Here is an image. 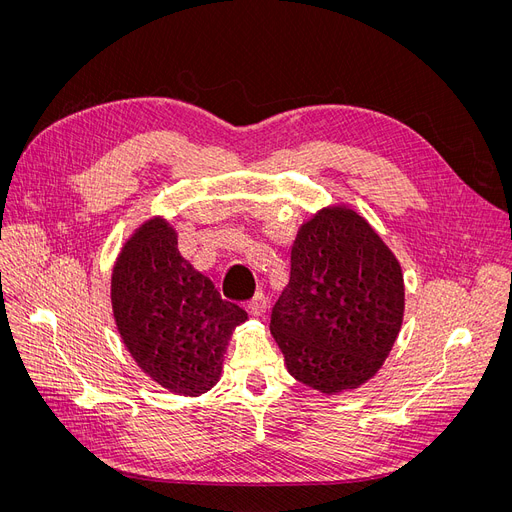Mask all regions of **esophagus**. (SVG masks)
Returning a JSON list of instances; mask_svg holds the SVG:
<instances>
[{
  "label": "esophagus",
  "instance_id": "obj_1",
  "mask_svg": "<svg viewBox=\"0 0 512 512\" xmlns=\"http://www.w3.org/2000/svg\"><path fill=\"white\" fill-rule=\"evenodd\" d=\"M247 308H249V312H251V314H255V316H261V314L265 312V308H267V298H265V292H263V290H257V292L251 296V300L247 302Z\"/></svg>",
  "mask_w": 512,
  "mask_h": 512
}]
</instances>
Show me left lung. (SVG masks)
<instances>
[{"label": "left lung", "mask_w": 512, "mask_h": 512, "mask_svg": "<svg viewBox=\"0 0 512 512\" xmlns=\"http://www.w3.org/2000/svg\"><path fill=\"white\" fill-rule=\"evenodd\" d=\"M404 284L396 257L353 210H322L292 247L290 284L269 329L290 374L324 394L376 374L402 324Z\"/></svg>", "instance_id": "8db88e82"}]
</instances>
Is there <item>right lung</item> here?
Instances as JSON below:
<instances>
[{"instance_id": "right-lung-1", "label": "right lung", "mask_w": 512, "mask_h": 512, "mask_svg": "<svg viewBox=\"0 0 512 512\" xmlns=\"http://www.w3.org/2000/svg\"><path fill=\"white\" fill-rule=\"evenodd\" d=\"M120 337L163 388L198 396L218 376L232 329L247 312L224 300L212 280L177 249L167 222L151 220L124 245L112 273Z\"/></svg>"}]
</instances>
